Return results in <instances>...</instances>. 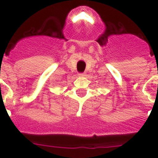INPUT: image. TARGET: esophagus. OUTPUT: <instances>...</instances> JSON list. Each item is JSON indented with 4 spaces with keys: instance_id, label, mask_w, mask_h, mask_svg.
Listing matches in <instances>:
<instances>
[{
    "instance_id": "1",
    "label": "esophagus",
    "mask_w": 158,
    "mask_h": 158,
    "mask_svg": "<svg viewBox=\"0 0 158 158\" xmlns=\"http://www.w3.org/2000/svg\"><path fill=\"white\" fill-rule=\"evenodd\" d=\"M85 74H86V73H79V76H80V77H85Z\"/></svg>"
}]
</instances>
